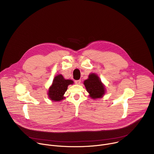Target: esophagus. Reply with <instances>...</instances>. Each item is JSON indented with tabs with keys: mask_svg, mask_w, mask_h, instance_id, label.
<instances>
[{
	"mask_svg": "<svg viewBox=\"0 0 154 154\" xmlns=\"http://www.w3.org/2000/svg\"><path fill=\"white\" fill-rule=\"evenodd\" d=\"M80 83H81V80H75V84L79 85V84H80Z\"/></svg>",
	"mask_w": 154,
	"mask_h": 154,
	"instance_id": "obj_1",
	"label": "esophagus"
}]
</instances>
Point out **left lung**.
I'll list each match as a JSON object with an SVG mask.
<instances>
[{
    "label": "left lung",
    "mask_w": 154,
    "mask_h": 154,
    "mask_svg": "<svg viewBox=\"0 0 154 154\" xmlns=\"http://www.w3.org/2000/svg\"><path fill=\"white\" fill-rule=\"evenodd\" d=\"M84 85L90 96L93 99L100 98L105 94V86L95 74H91L88 79L84 81Z\"/></svg>",
    "instance_id": "obj_1"
}]
</instances>
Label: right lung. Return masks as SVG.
I'll use <instances>...</instances> for the list:
<instances>
[{"mask_svg":"<svg viewBox=\"0 0 154 154\" xmlns=\"http://www.w3.org/2000/svg\"><path fill=\"white\" fill-rule=\"evenodd\" d=\"M74 82L71 80H66L63 75L60 74L55 77L52 86L50 87L48 96L53 101H60L62 100L63 95L67 91L69 85Z\"/></svg>","mask_w":154,"mask_h":154,"instance_id":"right-lung-1","label":"right lung"}]
</instances>
